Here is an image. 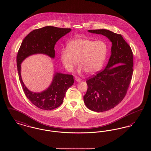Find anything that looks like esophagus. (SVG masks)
I'll return each instance as SVG.
<instances>
[{"label": "esophagus", "mask_w": 151, "mask_h": 151, "mask_svg": "<svg viewBox=\"0 0 151 151\" xmlns=\"http://www.w3.org/2000/svg\"><path fill=\"white\" fill-rule=\"evenodd\" d=\"M75 80H76L77 82H78V83L81 81V79L79 78H77V77L75 78Z\"/></svg>", "instance_id": "1"}]
</instances>
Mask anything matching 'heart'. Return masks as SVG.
Wrapping results in <instances>:
<instances>
[{
  "label": "heart",
  "mask_w": 151,
  "mask_h": 151,
  "mask_svg": "<svg viewBox=\"0 0 151 151\" xmlns=\"http://www.w3.org/2000/svg\"><path fill=\"white\" fill-rule=\"evenodd\" d=\"M107 54L108 46L104 41L78 38L70 41L67 43V48L60 51V58L67 71H72L78 62L79 73L86 71L92 74L102 67Z\"/></svg>",
  "instance_id": "1"
}]
</instances>
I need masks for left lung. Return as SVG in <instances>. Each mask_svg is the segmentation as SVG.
<instances>
[{
	"instance_id": "obj_1",
	"label": "left lung",
	"mask_w": 151,
	"mask_h": 151,
	"mask_svg": "<svg viewBox=\"0 0 151 151\" xmlns=\"http://www.w3.org/2000/svg\"><path fill=\"white\" fill-rule=\"evenodd\" d=\"M105 36L111 42V54L102 71L87 79L88 89L84 101L89 109L106 111L114 108L124 99L133 73V54L121 35L106 29L88 30Z\"/></svg>"
}]
</instances>
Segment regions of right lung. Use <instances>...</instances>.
I'll return each mask as SVG.
<instances>
[{"instance_id":"obj_1","label":"right lung","mask_w":151,"mask_h":151,"mask_svg":"<svg viewBox=\"0 0 151 151\" xmlns=\"http://www.w3.org/2000/svg\"><path fill=\"white\" fill-rule=\"evenodd\" d=\"M71 29L52 26L45 27L32 31L23 40L16 58L19 80L24 92L29 100L37 107L43 110H52L63 102L67 89L74 83L72 75L54 73L52 82L46 89L41 92H33L24 84L21 75V64L30 55L41 54L51 58L55 57L54 47L58 41Z\"/></svg>"}]
</instances>
